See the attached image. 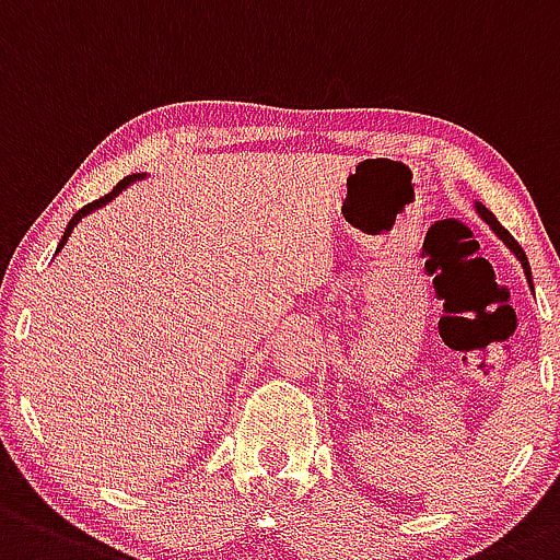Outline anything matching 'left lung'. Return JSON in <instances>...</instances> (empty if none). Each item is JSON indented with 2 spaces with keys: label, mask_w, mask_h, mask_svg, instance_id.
<instances>
[{
  "label": "left lung",
  "mask_w": 560,
  "mask_h": 560,
  "mask_svg": "<svg viewBox=\"0 0 560 560\" xmlns=\"http://www.w3.org/2000/svg\"><path fill=\"white\" fill-rule=\"evenodd\" d=\"M475 209H478L480 220H486V222H488V225H491V231H493V233H497V235H499V238H502V241H504V244H508V246H510V252H513V255L517 257V260H521V265H523V273H526L528 284H532V265H528V257H526V252H523V249H521V244H517V241L513 238V235H510L508 231H504V228H502V225H499V220H497V217H493V214H491V211H488V209H486V206H482V203H475ZM532 290H534V287H532Z\"/></svg>",
  "instance_id": "left-lung-1"
}]
</instances>
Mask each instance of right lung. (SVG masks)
<instances>
[{"label": "right lung", "instance_id": "add662e5", "mask_svg": "<svg viewBox=\"0 0 560 560\" xmlns=\"http://www.w3.org/2000/svg\"><path fill=\"white\" fill-rule=\"evenodd\" d=\"M141 176H144V174H131V176H126V179H122V182H117V185H115V190L107 192V196H104V198H98V201H93V203H88V206H82V209L78 211V214H74L72 220H69V225H67V231H63V235H61V244H58V249H61V246L67 244V238H69V235H72L74 225H78V222L82 220V217H88V214H91V211H96V209H102V206H107V203L112 201V198L117 196V192H122V190H126V187L131 185V182L141 179ZM58 249H56V252H58Z\"/></svg>", "mask_w": 560, "mask_h": 560}]
</instances>
